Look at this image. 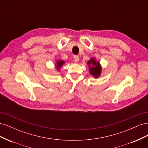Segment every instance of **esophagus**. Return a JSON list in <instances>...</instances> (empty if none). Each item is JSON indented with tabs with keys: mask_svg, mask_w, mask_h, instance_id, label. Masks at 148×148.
Wrapping results in <instances>:
<instances>
[{
	"mask_svg": "<svg viewBox=\"0 0 148 148\" xmlns=\"http://www.w3.org/2000/svg\"><path fill=\"white\" fill-rule=\"evenodd\" d=\"M73 59H74V61L75 62H78L79 61V56H74Z\"/></svg>",
	"mask_w": 148,
	"mask_h": 148,
	"instance_id": "1",
	"label": "esophagus"
}]
</instances>
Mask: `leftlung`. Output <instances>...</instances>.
<instances>
[{
	"label": "left lung",
	"instance_id": "8db88e82",
	"mask_svg": "<svg viewBox=\"0 0 148 148\" xmlns=\"http://www.w3.org/2000/svg\"><path fill=\"white\" fill-rule=\"evenodd\" d=\"M88 65H89V69L90 73L95 78H98L101 75L102 68L99 62L96 60L94 58L91 59L88 62Z\"/></svg>",
	"mask_w": 148,
	"mask_h": 148
}]
</instances>
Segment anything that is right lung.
<instances>
[{
  "label": "right lung",
  "mask_w": 148,
  "mask_h": 148,
  "mask_svg": "<svg viewBox=\"0 0 148 148\" xmlns=\"http://www.w3.org/2000/svg\"><path fill=\"white\" fill-rule=\"evenodd\" d=\"M64 60H57L56 62V69L57 70H59L60 69L62 66L64 65Z\"/></svg>",
  "instance_id": "1"
}]
</instances>
